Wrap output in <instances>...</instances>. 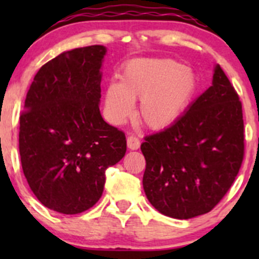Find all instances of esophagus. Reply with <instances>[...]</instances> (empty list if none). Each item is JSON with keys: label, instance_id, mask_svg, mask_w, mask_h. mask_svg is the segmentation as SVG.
I'll return each instance as SVG.
<instances>
[{"label": "esophagus", "instance_id": "esophagus-1", "mask_svg": "<svg viewBox=\"0 0 259 259\" xmlns=\"http://www.w3.org/2000/svg\"><path fill=\"white\" fill-rule=\"evenodd\" d=\"M126 144L129 149H132V150H137V149L140 146L139 138H137L135 135H129L126 139Z\"/></svg>", "mask_w": 259, "mask_h": 259}]
</instances>
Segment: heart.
<instances>
[{
    "label": "heart",
    "mask_w": 259,
    "mask_h": 259,
    "mask_svg": "<svg viewBox=\"0 0 259 259\" xmlns=\"http://www.w3.org/2000/svg\"><path fill=\"white\" fill-rule=\"evenodd\" d=\"M197 89L190 69L176 60L142 59L127 62L120 82H110L104 105L109 119L120 124L134 113L140 101L139 115L150 129H164L183 114Z\"/></svg>",
    "instance_id": "obj_1"
}]
</instances>
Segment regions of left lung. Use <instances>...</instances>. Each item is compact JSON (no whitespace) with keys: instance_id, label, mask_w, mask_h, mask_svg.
Returning a JSON list of instances; mask_svg holds the SVG:
<instances>
[{"instance_id":"8db88e82","label":"left lung","mask_w":259,"mask_h":259,"mask_svg":"<svg viewBox=\"0 0 259 259\" xmlns=\"http://www.w3.org/2000/svg\"><path fill=\"white\" fill-rule=\"evenodd\" d=\"M142 144L143 187L164 215L189 219L210 211L231 189L244 158V122L236 89L219 65L213 85L188 111Z\"/></svg>"}]
</instances>
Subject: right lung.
<instances>
[{"label": "right lung", "mask_w": 259, "mask_h": 259, "mask_svg": "<svg viewBox=\"0 0 259 259\" xmlns=\"http://www.w3.org/2000/svg\"><path fill=\"white\" fill-rule=\"evenodd\" d=\"M106 49L86 46L41 66L20 114V156L33 194L62 214L90 209L103 194L105 170L126 151L124 132L99 110Z\"/></svg>", "instance_id": "1"}]
</instances>
